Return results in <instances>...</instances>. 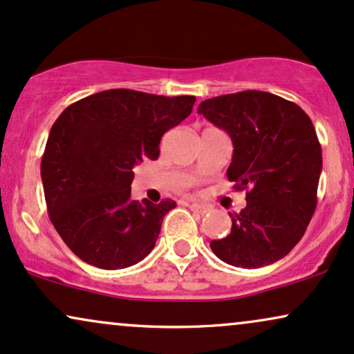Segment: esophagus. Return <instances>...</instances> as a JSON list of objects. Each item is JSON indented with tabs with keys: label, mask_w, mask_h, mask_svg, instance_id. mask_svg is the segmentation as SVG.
<instances>
[{
	"label": "esophagus",
	"mask_w": 354,
	"mask_h": 354,
	"mask_svg": "<svg viewBox=\"0 0 354 354\" xmlns=\"http://www.w3.org/2000/svg\"><path fill=\"white\" fill-rule=\"evenodd\" d=\"M189 209L193 212H198V214H206V212H209V207L204 206V204H198V203H188Z\"/></svg>",
	"instance_id": "34e87169"
}]
</instances>
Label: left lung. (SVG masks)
<instances>
[{"label": "left lung", "mask_w": 354, "mask_h": 354, "mask_svg": "<svg viewBox=\"0 0 354 354\" xmlns=\"http://www.w3.org/2000/svg\"><path fill=\"white\" fill-rule=\"evenodd\" d=\"M204 115L232 140L229 181L247 189V206L231 214L229 236L211 241L221 261L259 269L299 244L317 207L322 147L299 105L261 91L214 97L199 104Z\"/></svg>", "instance_id": "obj_1"}]
</instances>
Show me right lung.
Listing matches in <instances>:
<instances>
[{
  "instance_id": "right-lung-1",
  "label": "right lung",
  "mask_w": 354,
  "mask_h": 354,
  "mask_svg": "<svg viewBox=\"0 0 354 354\" xmlns=\"http://www.w3.org/2000/svg\"><path fill=\"white\" fill-rule=\"evenodd\" d=\"M194 102L110 88L69 105L54 122L41 161L46 204L55 231L84 262L125 269L151 252L176 203L133 201V168L158 158L161 136Z\"/></svg>"
}]
</instances>
